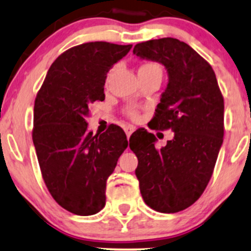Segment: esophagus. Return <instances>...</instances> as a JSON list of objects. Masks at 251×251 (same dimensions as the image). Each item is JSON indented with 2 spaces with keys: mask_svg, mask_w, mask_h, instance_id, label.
<instances>
[{
  "mask_svg": "<svg viewBox=\"0 0 251 251\" xmlns=\"http://www.w3.org/2000/svg\"><path fill=\"white\" fill-rule=\"evenodd\" d=\"M134 129H135V127H133V126H132V125L126 126V127H125V133H126V135H127V138L131 137V134L133 133Z\"/></svg>",
  "mask_w": 251,
  "mask_h": 251,
  "instance_id": "1",
  "label": "esophagus"
}]
</instances>
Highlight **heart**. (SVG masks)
<instances>
[{
	"label": "heart",
	"instance_id": "1",
	"mask_svg": "<svg viewBox=\"0 0 251 251\" xmlns=\"http://www.w3.org/2000/svg\"><path fill=\"white\" fill-rule=\"evenodd\" d=\"M112 72H113V71H111L108 73L107 81H108L109 77H111V75H112ZM143 72H162V70H160V67L157 65V63H154V62H145V63H143L142 66H140L139 71H138V73H143ZM127 114L132 118V119H137L138 116H139V114H138V112L135 111V109H133V108L127 109Z\"/></svg>",
	"mask_w": 251,
	"mask_h": 251
}]
</instances>
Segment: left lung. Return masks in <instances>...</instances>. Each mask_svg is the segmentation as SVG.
Returning a JSON list of instances; mask_svg holds the SVG:
<instances>
[{
  "instance_id": "obj_1",
  "label": "left lung",
  "mask_w": 251,
  "mask_h": 251,
  "mask_svg": "<svg viewBox=\"0 0 251 251\" xmlns=\"http://www.w3.org/2000/svg\"><path fill=\"white\" fill-rule=\"evenodd\" d=\"M133 54L159 62L169 81L151 128L174 138L157 149L145 128L133 132L129 149L138 158L135 176L151 209L175 214L195 203L208 185L224 135V100L211 66L188 43L174 37L138 43Z\"/></svg>"
}]
</instances>
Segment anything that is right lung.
Here are the masks:
<instances>
[{
    "mask_svg": "<svg viewBox=\"0 0 251 251\" xmlns=\"http://www.w3.org/2000/svg\"><path fill=\"white\" fill-rule=\"evenodd\" d=\"M132 45L88 42L66 50L51 63L34 105L33 143L48 191L59 205L79 216L106 204V181L128 146L125 132L111 124L101 134L86 118L103 101L107 73Z\"/></svg>",
    "mask_w": 251,
    "mask_h": 251,
    "instance_id": "1",
    "label": "right lung"
}]
</instances>
